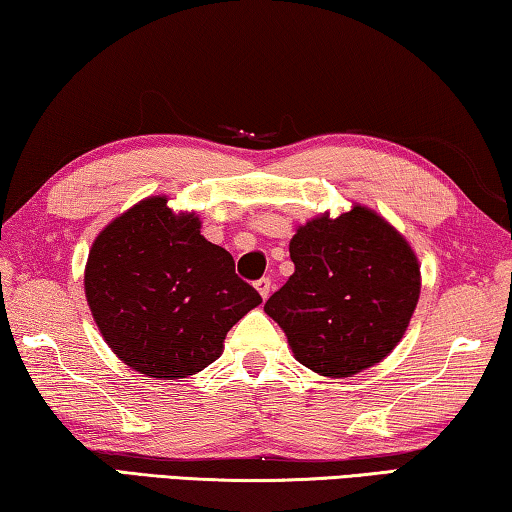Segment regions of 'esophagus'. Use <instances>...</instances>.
Here are the masks:
<instances>
[{
    "label": "esophagus",
    "instance_id": "1",
    "mask_svg": "<svg viewBox=\"0 0 512 512\" xmlns=\"http://www.w3.org/2000/svg\"><path fill=\"white\" fill-rule=\"evenodd\" d=\"M254 286H256V290H258V292H261V297H263V299L270 297V290H272V281H270V276H263V279H258V281L254 283Z\"/></svg>",
    "mask_w": 512,
    "mask_h": 512
}]
</instances>
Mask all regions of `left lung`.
Wrapping results in <instances>:
<instances>
[{"label":"left lung","instance_id":"obj_1","mask_svg":"<svg viewBox=\"0 0 512 512\" xmlns=\"http://www.w3.org/2000/svg\"><path fill=\"white\" fill-rule=\"evenodd\" d=\"M295 274L265 301L295 358L322 376H351L404 338L420 299L408 242L365 206L315 217L290 240Z\"/></svg>","mask_w":512,"mask_h":512}]
</instances>
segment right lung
I'll use <instances>...</instances> for the list:
<instances>
[{
	"mask_svg": "<svg viewBox=\"0 0 512 512\" xmlns=\"http://www.w3.org/2000/svg\"><path fill=\"white\" fill-rule=\"evenodd\" d=\"M199 226L165 197H149L92 242V317L117 358L154 379H186L211 365L231 326L263 301Z\"/></svg>",
	"mask_w": 512,
	"mask_h": 512,
	"instance_id": "add662e5",
	"label": "right lung"
}]
</instances>
